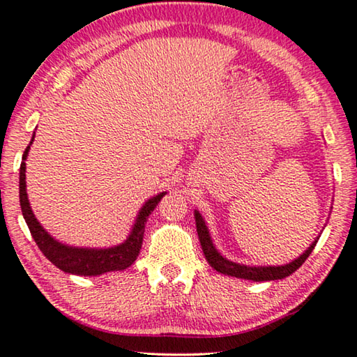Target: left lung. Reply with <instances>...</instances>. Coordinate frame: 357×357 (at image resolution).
<instances>
[{
  "mask_svg": "<svg viewBox=\"0 0 357 357\" xmlns=\"http://www.w3.org/2000/svg\"><path fill=\"white\" fill-rule=\"evenodd\" d=\"M195 220H196V231H198L201 248H203V252H204L206 259H208V262L211 264V267H214L217 272L225 273V275L245 278V280L266 282V280H278V278H285L290 275V273L296 271V268L303 266V262L307 259L309 255H311L314 250V246H316V241H314L312 245L307 248L306 252H303L298 259H294L293 262H290V264H287V266L246 267V266L236 264V262L227 261L225 257H222L219 252L215 251L213 240H211V236H209L208 227H206L203 217L199 215V213H195Z\"/></svg>",
  "mask_w": 357,
  "mask_h": 357,
  "instance_id": "left-lung-1",
  "label": "left lung"
}]
</instances>
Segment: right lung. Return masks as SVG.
I'll return each instance as SVG.
<instances>
[{"label":"right lung","mask_w":357,"mask_h":357,"mask_svg":"<svg viewBox=\"0 0 357 357\" xmlns=\"http://www.w3.org/2000/svg\"><path fill=\"white\" fill-rule=\"evenodd\" d=\"M33 142V137H32ZM30 142V144H32ZM30 144L25 148L22 162H20V177H19V198L20 209L25 222H27L30 234H32L35 243H37L40 251L53 262L56 267L67 273H75V275H100V273L111 271H123L135 262L138 252L143 245L144 224H146L149 214L153 213L159 201L166 193H159L143 206L140 214L137 217L135 225H133L132 234L122 245L107 248V250H86V248H70L61 245L53 236H50L38 224L35 215L30 209L27 191H25V159H27Z\"/></svg>","instance_id":"add662e5"}]
</instances>
